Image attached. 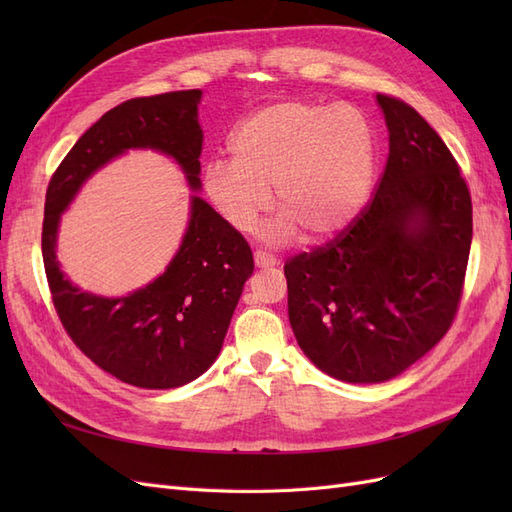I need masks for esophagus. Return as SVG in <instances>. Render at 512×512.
<instances>
[{"label": "esophagus", "instance_id": "1", "mask_svg": "<svg viewBox=\"0 0 512 512\" xmlns=\"http://www.w3.org/2000/svg\"><path fill=\"white\" fill-rule=\"evenodd\" d=\"M254 262H256V267H260V269H269V267H277L280 265V260H277L275 256H271V254H267V252H254Z\"/></svg>", "mask_w": 512, "mask_h": 512}]
</instances>
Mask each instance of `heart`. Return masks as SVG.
<instances>
[{"mask_svg":"<svg viewBox=\"0 0 512 512\" xmlns=\"http://www.w3.org/2000/svg\"><path fill=\"white\" fill-rule=\"evenodd\" d=\"M232 160H213L203 192L237 232L256 228L273 203L275 241L297 232L324 243L361 213L374 170V132L352 106L280 102L247 117L230 138Z\"/></svg>","mask_w":512,"mask_h":512,"instance_id":"obj_1","label":"heart"}]
</instances>
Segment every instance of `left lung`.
I'll list each match as a JSON object with an SVG mask.
<instances>
[{"instance_id": "1", "label": "left lung", "mask_w": 512, "mask_h": 512, "mask_svg": "<svg viewBox=\"0 0 512 512\" xmlns=\"http://www.w3.org/2000/svg\"><path fill=\"white\" fill-rule=\"evenodd\" d=\"M389 160L378 190L327 245L286 260L294 337L324 374L391 380L451 329L472 243L459 164L414 108L378 94Z\"/></svg>"}]
</instances>
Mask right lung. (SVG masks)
<instances>
[{"instance_id": "1", "label": "right lung", "mask_w": 512, "mask_h": 512, "mask_svg": "<svg viewBox=\"0 0 512 512\" xmlns=\"http://www.w3.org/2000/svg\"><path fill=\"white\" fill-rule=\"evenodd\" d=\"M200 96V89L170 91L111 108L68 151L46 190L42 258L57 316L100 369L141 389H177L218 359L243 284L254 273L250 245L194 194L188 228L166 271L111 299L74 286L59 269V220L81 185L128 149L173 158L190 190H200Z\"/></svg>"}]
</instances>
